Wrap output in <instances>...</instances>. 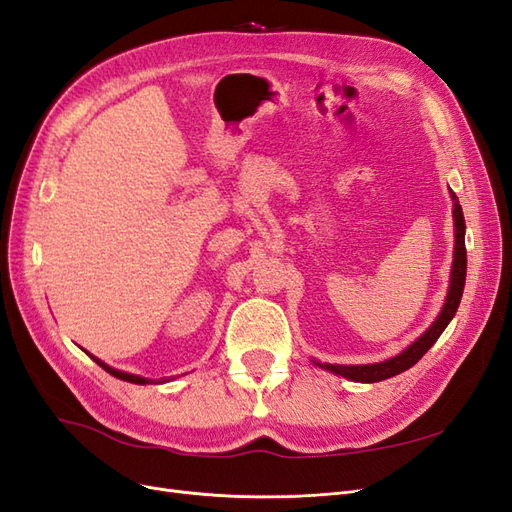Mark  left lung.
<instances>
[{"instance_id":"obj_1","label":"left lung","mask_w":512,"mask_h":512,"mask_svg":"<svg viewBox=\"0 0 512 512\" xmlns=\"http://www.w3.org/2000/svg\"><path fill=\"white\" fill-rule=\"evenodd\" d=\"M453 224H455V250H453V267H451V284H448V292L444 305L440 309L438 318L433 320L431 327L418 337L414 342L401 350L399 354L391 356V359L380 361V363H367V365H331V363H320L314 359V365L331 371L335 376H342L352 382H380L386 378H393L401 371L410 369L412 365L418 363V359L438 342V337L442 331L448 327V322L453 320L457 307L461 303V294L463 286H466V271H468V256H466V220H463V211L459 205V198L455 196L453 190Z\"/></svg>"}]
</instances>
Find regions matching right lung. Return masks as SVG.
<instances>
[{
	"instance_id": "add662e5",
	"label": "right lung",
	"mask_w": 512,
	"mask_h": 512,
	"mask_svg": "<svg viewBox=\"0 0 512 512\" xmlns=\"http://www.w3.org/2000/svg\"><path fill=\"white\" fill-rule=\"evenodd\" d=\"M87 352V350H85ZM89 354V352H87ZM91 359H94L104 371H108V374L111 376H115V378H119V380H126V382H132V384H151L153 380H149V378H143V376H136V374H128V371H119V369H115V367H111V365H106L104 361H100L98 356H94V354H89ZM160 382H166V380H160Z\"/></svg>"
}]
</instances>
